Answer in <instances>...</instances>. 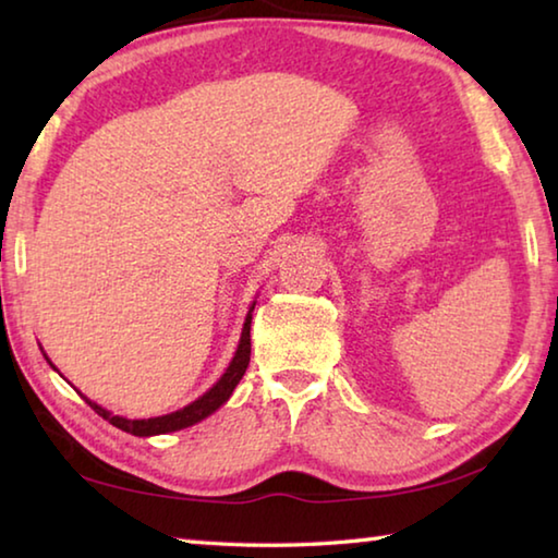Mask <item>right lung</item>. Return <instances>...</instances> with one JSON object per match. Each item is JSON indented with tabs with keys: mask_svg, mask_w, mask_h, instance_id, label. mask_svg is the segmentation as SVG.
Here are the masks:
<instances>
[{
	"mask_svg": "<svg viewBox=\"0 0 558 558\" xmlns=\"http://www.w3.org/2000/svg\"><path fill=\"white\" fill-rule=\"evenodd\" d=\"M253 307H256V302H253ZM253 307L248 310V317H245V323H243L241 342H239V349H235V354L231 359L229 369L223 372L221 379L216 381L209 391H206L204 396H199V399L192 401L189 405H184V409H179L174 413H167V415H157V418L130 421V418H122V415H112L110 411L102 409V405L86 399V396H83V399L88 401V405H90L93 411H96L98 415H102V418H106L108 423H112V426L120 428V430H125V433H132V436H140V438L159 436V433H174V430H182V428L194 426V423L204 421L206 415H211L216 409H221V405L229 401V396L233 393L235 386H239V381L243 379L245 369H248V362H251V319H253L251 313H253ZM53 369H56V366H53Z\"/></svg>",
	"mask_w": 558,
	"mask_h": 558,
	"instance_id": "obj_1",
	"label": "right lung"
}]
</instances>
